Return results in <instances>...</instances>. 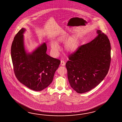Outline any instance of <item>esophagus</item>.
<instances>
[{"label":"esophagus","instance_id":"obj_1","mask_svg":"<svg viewBox=\"0 0 122 122\" xmlns=\"http://www.w3.org/2000/svg\"><path fill=\"white\" fill-rule=\"evenodd\" d=\"M60 65L61 66H64L65 65V62L64 60H61V62H60Z\"/></svg>","mask_w":122,"mask_h":122}]
</instances>
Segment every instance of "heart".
Instances as JSON below:
<instances>
[{
	"mask_svg": "<svg viewBox=\"0 0 122 122\" xmlns=\"http://www.w3.org/2000/svg\"><path fill=\"white\" fill-rule=\"evenodd\" d=\"M67 39L65 37H60L57 39V43H62L66 41ZM79 45V40L77 37H72L66 42L65 45V48L67 52H73L77 49ZM51 47L52 51L56 53L59 51V46L56 42H52L51 43Z\"/></svg>",
	"mask_w": 122,
	"mask_h": 122,
	"instance_id": "obj_1",
	"label": "heart"
}]
</instances>
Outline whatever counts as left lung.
<instances>
[{"instance_id":"left-lung-1","label":"left lung","mask_w":122,"mask_h":122,"mask_svg":"<svg viewBox=\"0 0 122 122\" xmlns=\"http://www.w3.org/2000/svg\"><path fill=\"white\" fill-rule=\"evenodd\" d=\"M97 33L91 41L81 45L69 55L66 64L69 82L78 93L94 88L103 80L110 68L109 40L101 30Z\"/></svg>"}]
</instances>
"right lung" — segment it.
<instances>
[{
  "label": "right lung",
  "instance_id": "1",
  "mask_svg": "<svg viewBox=\"0 0 122 122\" xmlns=\"http://www.w3.org/2000/svg\"><path fill=\"white\" fill-rule=\"evenodd\" d=\"M25 31L24 28L18 31L11 45V56L15 74L18 80L30 89L41 91L52 82L60 61L46 54L47 47L45 43L32 53H26L23 41Z\"/></svg>",
  "mask_w": 122,
  "mask_h": 122
}]
</instances>
